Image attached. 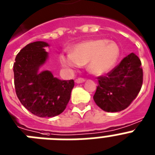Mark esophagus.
Here are the masks:
<instances>
[{
	"label": "esophagus",
	"instance_id": "esophagus-1",
	"mask_svg": "<svg viewBox=\"0 0 155 155\" xmlns=\"http://www.w3.org/2000/svg\"><path fill=\"white\" fill-rule=\"evenodd\" d=\"M75 82L76 84H82V83H84L85 82V80L84 79H82V78H79V79H76L75 80Z\"/></svg>",
	"mask_w": 155,
	"mask_h": 155
}]
</instances>
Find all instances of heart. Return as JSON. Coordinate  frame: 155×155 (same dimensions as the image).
I'll list each match as a JSON object with an SVG mask.
<instances>
[{
	"label": "heart",
	"instance_id": "obj_1",
	"mask_svg": "<svg viewBox=\"0 0 155 155\" xmlns=\"http://www.w3.org/2000/svg\"><path fill=\"white\" fill-rule=\"evenodd\" d=\"M120 55V49L114 41L96 38L73 45L71 53L62 52L59 60L66 70L73 71L87 64V68L93 75L106 73L115 66Z\"/></svg>",
	"mask_w": 155,
	"mask_h": 155
}]
</instances>
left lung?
<instances>
[{
  "label": "left lung",
  "mask_w": 155,
  "mask_h": 155,
  "mask_svg": "<svg viewBox=\"0 0 155 155\" xmlns=\"http://www.w3.org/2000/svg\"><path fill=\"white\" fill-rule=\"evenodd\" d=\"M94 95L96 105L106 112L124 110L138 95L143 84L140 58L130 53L106 76H100Z\"/></svg>",
  "instance_id": "1"
}]
</instances>
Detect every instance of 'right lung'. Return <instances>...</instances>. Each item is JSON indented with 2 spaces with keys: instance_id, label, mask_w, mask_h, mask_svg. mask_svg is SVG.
Segmentation results:
<instances>
[{
  "instance_id": "add662e5",
  "label": "right lung",
  "mask_w": 155,
  "mask_h": 155,
  "mask_svg": "<svg viewBox=\"0 0 155 155\" xmlns=\"http://www.w3.org/2000/svg\"><path fill=\"white\" fill-rule=\"evenodd\" d=\"M47 42L27 45L16 55L13 65L15 93L24 107L40 117H53L65 110L74 80H61L50 71H40L49 58Z\"/></svg>"
}]
</instances>
